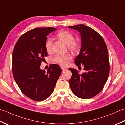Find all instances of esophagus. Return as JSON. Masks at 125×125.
<instances>
[{
    "label": "esophagus",
    "instance_id": "34e87169",
    "mask_svg": "<svg viewBox=\"0 0 125 125\" xmlns=\"http://www.w3.org/2000/svg\"><path fill=\"white\" fill-rule=\"evenodd\" d=\"M61 68H62V71H64V70H65L67 69V68H66V67H61Z\"/></svg>",
    "mask_w": 125,
    "mask_h": 125
}]
</instances>
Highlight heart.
<instances>
[{"instance_id":"heart-1","label":"heart","mask_w":125,"mask_h":125,"mask_svg":"<svg viewBox=\"0 0 125 125\" xmlns=\"http://www.w3.org/2000/svg\"><path fill=\"white\" fill-rule=\"evenodd\" d=\"M57 37L59 40H62L67 45L68 49L73 52H77L80 50L81 46L80 42L75 40L74 35L70 32L62 31L58 32ZM45 46L48 53H51L53 47V41L51 38H48L45 42ZM71 59V56L70 54L56 55L53 58V60L56 63L62 66L68 65L69 61Z\"/></svg>"}]
</instances>
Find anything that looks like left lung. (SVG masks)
<instances>
[{"label":"left lung","instance_id":"8db88e82","mask_svg":"<svg viewBox=\"0 0 125 125\" xmlns=\"http://www.w3.org/2000/svg\"><path fill=\"white\" fill-rule=\"evenodd\" d=\"M68 27L78 30L81 34L80 51L74 62L79 67L83 65L86 71L80 74L77 70L69 68L72 72L70 87L78 98L90 99L100 92L108 78L107 47L103 38L92 28L83 24Z\"/></svg>","mask_w":125,"mask_h":125}]
</instances>
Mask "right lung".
Segmentation results:
<instances>
[{"instance_id": "obj_1", "label": "right lung", "mask_w": 125, "mask_h": 125, "mask_svg": "<svg viewBox=\"0 0 125 125\" xmlns=\"http://www.w3.org/2000/svg\"><path fill=\"white\" fill-rule=\"evenodd\" d=\"M57 29L37 27L21 35L12 54V72L24 94L33 100H44L51 95L62 72L59 65L51 64L47 70L40 66L47 56L45 46L47 36Z\"/></svg>"}]
</instances>
